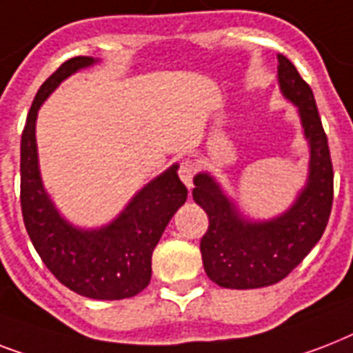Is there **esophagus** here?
<instances>
[{
    "instance_id": "esophagus-1",
    "label": "esophagus",
    "mask_w": 353,
    "mask_h": 353,
    "mask_svg": "<svg viewBox=\"0 0 353 353\" xmlns=\"http://www.w3.org/2000/svg\"><path fill=\"white\" fill-rule=\"evenodd\" d=\"M194 174H196V163H194L192 159L181 161V165H179V177H181V181L185 183L188 188L192 187Z\"/></svg>"
}]
</instances>
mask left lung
Instances as JSON below:
<instances>
[{
    "label": "left lung",
    "mask_w": 353,
    "mask_h": 353,
    "mask_svg": "<svg viewBox=\"0 0 353 353\" xmlns=\"http://www.w3.org/2000/svg\"><path fill=\"white\" fill-rule=\"evenodd\" d=\"M279 62L280 88L299 106L312 144L310 181L279 220L249 223L238 216L212 177H194L192 196L209 216V229L199 243L203 268L221 288L252 290L285 279L321 240L334 205V165L313 91L288 58L279 54Z\"/></svg>",
    "instance_id": "left-lung-1"
}]
</instances>
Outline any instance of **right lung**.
Listing matches in <instances>:
<instances>
[{"label":"right lung","mask_w":353,"mask_h":353,"mask_svg":"<svg viewBox=\"0 0 353 353\" xmlns=\"http://www.w3.org/2000/svg\"><path fill=\"white\" fill-rule=\"evenodd\" d=\"M93 62L90 57L69 58L36 93L21 133L19 201L36 252L65 288L90 299L121 301L150 284L152 252L174 212L187 201V187L174 165L146 185L117 220L101 231H79L58 216L40 181L36 113L63 79Z\"/></svg>","instance_id":"1"}]
</instances>
